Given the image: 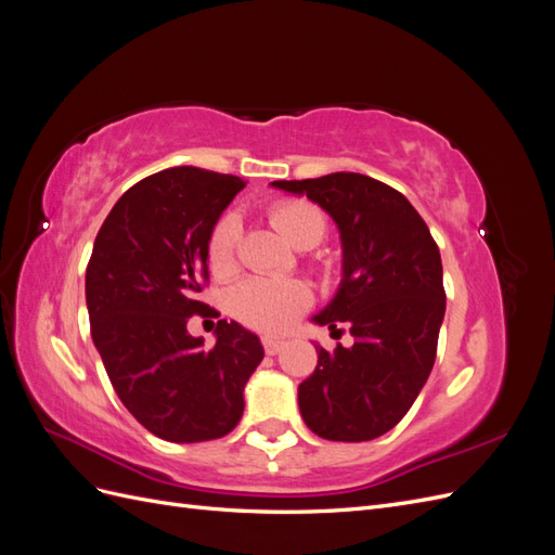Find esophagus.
Returning <instances> with one entry per match:
<instances>
[{"mask_svg": "<svg viewBox=\"0 0 555 555\" xmlns=\"http://www.w3.org/2000/svg\"><path fill=\"white\" fill-rule=\"evenodd\" d=\"M261 345H263V349H266V354H280V351L284 349V340H280V338H273V335H266V338L261 340Z\"/></svg>", "mask_w": 555, "mask_h": 555, "instance_id": "obj_1", "label": "esophagus"}]
</instances>
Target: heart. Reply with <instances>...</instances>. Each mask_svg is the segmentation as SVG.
I'll use <instances>...</instances> for the list:
<instances>
[{
  "label": "heart",
  "instance_id": "b5f03b06",
  "mask_svg": "<svg viewBox=\"0 0 555 555\" xmlns=\"http://www.w3.org/2000/svg\"><path fill=\"white\" fill-rule=\"evenodd\" d=\"M273 227L298 249H312L326 238V215L310 201H280L268 210ZM241 217L224 215L210 231L208 263L220 278L231 275L238 266ZM312 306V289L304 280L249 278L231 294V308L241 322L263 333L287 331Z\"/></svg>",
  "mask_w": 555,
  "mask_h": 555
}]
</instances>
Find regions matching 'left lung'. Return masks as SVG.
Wrapping results in <instances>:
<instances>
[{
	"mask_svg": "<svg viewBox=\"0 0 555 555\" xmlns=\"http://www.w3.org/2000/svg\"><path fill=\"white\" fill-rule=\"evenodd\" d=\"M271 184L306 194L338 224L343 280L312 322L333 333L345 322L354 335L351 347H317L314 373L298 386L300 416L324 440H375L408 414L438 354L447 308L438 243L410 201L375 178L340 171Z\"/></svg>",
	"mask_w": 555,
	"mask_h": 555,
	"instance_id": "1",
	"label": "left lung"
}]
</instances>
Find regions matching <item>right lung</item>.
<instances>
[{"mask_svg": "<svg viewBox=\"0 0 555 555\" xmlns=\"http://www.w3.org/2000/svg\"><path fill=\"white\" fill-rule=\"evenodd\" d=\"M245 180L176 166L129 188L96 233L86 273L92 340L122 405L169 442L224 438L263 359L251 331L220 319L215 347L188 331L207 312L208 238Z\"/></svg>", "mask_w": 555, "mask_h": 555, "instance_id": "right-lung-1", "label": "right lung"}]
</instances>
